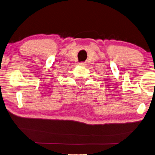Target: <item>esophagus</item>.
I'll list each match as a JSON object with an SVG mask.
<instances>
[{"instance_id": "34e87169", "label": "esophagus", "mask_w": 155, "mask_h": 155, "mask_svg": "<svg viewBox=\"0 0 155 155\" xmlns=\"http://www.w3.org/2000/svg\"><path fill=\"white\" fill-rule=\"evenodd\" d=\"M79 64L81 65V66H84L85 63L84 62H80V63H79Z\"/></svg>"}]
</instances>
